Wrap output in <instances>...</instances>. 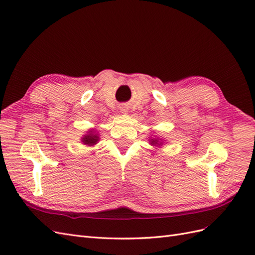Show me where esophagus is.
Masks as SVG:
<instances>
[{
	"instance_id": "1",
	"label": "esophagus",
	"mask_w": 255,
	"mask_h": 255,
	"mask_svg": "<svg viewBox=\"0 0 255 255\" xmlns=\"http://www.w3.org/2000/svg\"><path fill=\"white\" fill-rule=\"evenodd\" d=\"M120 111H121V112H123V113H126V112H128V109H127V106H121V107H120Z\"/></svg>"
}]
</instances>
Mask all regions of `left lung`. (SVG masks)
<instances>
[{
	"label": "left lung",
	"instance_id": "1",
	"mask_svg": "<svg viewBox=\"0 0 255 255\" xmlns=\"http://www.w3.org/2000/svg\"><path fill=\"white\" fill-rule=\"evenodd\" d=\"M157 142H158V140H157V139H155V140L152 139V141H151V143H152V144H157Z\"/></svg>",
	"mask_w": 255,
	"mask_h": 255
}]
</instances>
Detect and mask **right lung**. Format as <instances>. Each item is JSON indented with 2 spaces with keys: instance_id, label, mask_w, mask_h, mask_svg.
I'll use <instances>...</instances> for the list:
<instances>
[{
  "instance_id": "right-lung-1",
  "label": "right lung",
  "mask_w": 255,
  "mask_h": 255,
  "mask_svg": "<svg viewBox=\"0 0 255 255\" xmlns=\"http://www.w3.org/2000/svg\"><path fill=\"white\" fill-rule=\"evenodd\" d=\"M98 139H99V137H98V135H97V134H92V133H90V132H89V134H88V135H85V136L83 137V139H82V140H83L84 144L92 145V144L97 143Z\"/></svg>"
}]
</instances>
